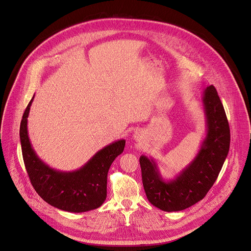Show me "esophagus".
I'll return each mask as SVG.
<instances>
[{
    "instance_id": "1",
    "label": "esophagus",
    "mask_w": 251,
    "mask_h": 251,
    "mask_svg": "<svg viewBox=\"0 0 251 251\" xmlns=\"http://www.w3.org/2000/svg\"><path fill=\"white\" fill-rule=\"evenodd\" d=\"M142 134H143V133H141V131H136V132L133 133V138L136 139L137 141H139V140H141V139L143 138Z\"/></svg>"
}]
</instances>
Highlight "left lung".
<instances>
[{
    "label": "left lung",
    "mask_w": 251,
    "mask_h": 251,
    "mask_svg": "<svg viewBox=\"0 0 251 251\" xmlns=\"http://www.w3.org/2000/svg\"><path fill=\"white\" fill-rule=\"evenodd\" d=\"M207 134L196 158L176 179L165 181L152 159L141 156L142 180L148 200L167 212L181 211L202 200L215 183L228 155L230 128L216 88L203 94Z\"/></svg>",
    "instance_id": "1"
}]
</instances>
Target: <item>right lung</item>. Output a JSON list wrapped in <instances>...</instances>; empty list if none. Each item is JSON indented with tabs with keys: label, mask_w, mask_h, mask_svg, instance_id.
<instances>
[{
	"label": "right lung",
	"mask_w": 251,
	"mask_h": 251,
	"mask_svg": "<svg viewBox=\"0 0 251 251\" xmlns=\"http://www.w3.org/2000/svg\"><path fill=\"white\" fill-rule=\"evenodd\" d=\"M33 99L23 114L20 140L24 164L35 191L48 204L63 211L80 213L100 207L106 199L109 167L124 151L126 141L120 140L104 147L79 170H54L37 157L29 140L27 119Z\"/></svg>",
	"instance_id": "right-lung-1"
}]
</instances>
